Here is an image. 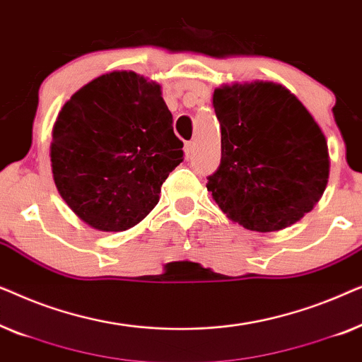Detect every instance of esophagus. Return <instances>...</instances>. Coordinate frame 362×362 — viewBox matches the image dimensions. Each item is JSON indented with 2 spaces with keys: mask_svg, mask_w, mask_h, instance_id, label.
I'll use <instances>...</instances> for the list:
<instances>
[{
  "mask_svg": "<svg viewBox=\"0 0 362 362\" xmlns=\"http://www.w3.org/2000/svg\"><path fill=\"white\" fill-rule=\"evenodd\" d=\"M194 148H196V143L194 141H187L185 145V155L187 160L192 156V153H194Z\"/></svg>",
  "mask_w": 362,
  "mask_h": 362,
  "instance_id": "34e87169",
  "label": "esophagus"
}]
</instances>
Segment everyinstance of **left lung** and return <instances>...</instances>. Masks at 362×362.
Returning a JSON list of instances; mask_svg holds the SVG:
<instances>
[{"label": "left lung", "instance_id": "1", "mask_svg": "<svg viewBox=\"0 0 362 362\" xmlns=\"http://www.w3.org/2000/svg\"><path fill=\"white\" fill-rule=\"evenodd\" d=\"M221 123V166L207 191L232 222L275 232L321 199L329 177L328 141L295 93L275 82L221 86L212 95Z\"/></svg>", "mask_w": 362, "mask_h": 362}]
</instances>
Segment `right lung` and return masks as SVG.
Segmentation results:
<instances>
[{
	"label": "right lung",
	"mask_w": 362,
	"mask_h": 362,
	"mask_svg": "<svg viewBox=\"0 0 362 362\" xmlns=\"http://www.w3.org/2000/svg\"><path fill=\"white\" fill-rule=\"evenodd\" d=\"M182 161V141L160 83L133 71L93 78L64 103L52 128L51 168L59 194L102 232L136 226L160 201Z\"/></svg>",
	"instance_id": "add662e5"
}]
</instances>
